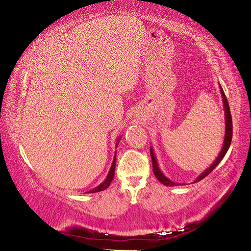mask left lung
<instances>
[{
    "instance_id": "left-lung-1",
    "label": "left lung",
    "mask_w": 251,
    "mask_h": 251,
    "mask_svg": "<svg viewBox=\"0 0 251 251\" xmlns=\"http://www.w3.org/2000/svg\"><path fill=\"white\" fill-rule=\"evenodd\" d=\"M220 91H221V94H222V99H223V105H224V113H225V137H224V143H223V147L220 154H218L217 158L215 159V161H214L211 166H209L206 170H205L203 173H201L198 177L197 180L194 182H199L201 181L202 179H204L205 176H208L209 173H211L215 168L217 167L218 163L222 161V159L225 157V154L227 152V150H228L230 143H231V138H233V121H231V114H230V110H229V105H228V101H227L226 99V95L224 93V91H223V88L220 85ZM150 156H151V160H152V169H153V175L156 176L157 179L161 182L163 185H167V186H176V185H180V183H175V182H172L170 179H168V177L163 175L162 171L159 169V166H158V162H157V159L156 156H154V152H153V149L152 147H150Z\"/></svg>"
}]
</instances>
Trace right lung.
<instances>
[{
  "label": "right lung",
  "mask_w": 251,
  "mask_h": 251,
  "mask_svg": "<svg viewBox=\"0 0 251 251\" xmlns=\"http://www.w3.org/2000/svg\"><path fill=\"white\" fill-rule=\"evenodd\" d=\"M121 140V137H118L117 141H116V147L118 143H120ZM115 162H116V151H115V156H114V159H113V162H112V166H111V169H110V172H108V175L106 176V179L104 180L101 184H100L99 186H97V188H94L92 190H90L88 193H95V192H100V191H104L105 189H107L108 186H110L111 182L113 180L114 177V172H115Z\"/></svg>",
  "instance_id": "add662e5"
}]
</instances>
